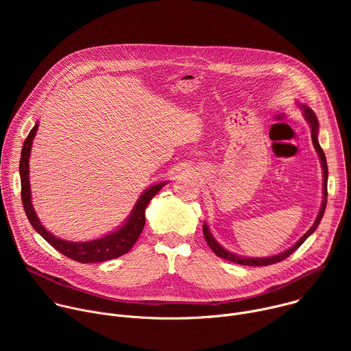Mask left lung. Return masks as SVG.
<instances>
[{"mask_svg":"<svg viewBox=\"0 0 351 351\" xmlns=\"http://www.w3.org/2000/svg\"><path fill=\"white\" fill-rule=\"evenodd\" d=\"M300 107H302V110H303V112H304V118L307 119V122H308V125H310V128H311L313 144H314V147H315V149H317V153H318V157H319V160H321L322 172H324V183H322V187H324V198H322L321 210H319V213H318V215H317V219H315L314 225L307 230V233H306L303 237H300V240H298L293 247L285 250L283 253H280V254H278V256H272V257L257 258V257H243V256H237V254H233V253L228 252L226 248H223V247L214 239V236L211 234V232H210L207 223H204V225H203V233H204L206 241L208 243V245L211 247V250H213V252H214L218 257H221V258H223V260H228V261H232V263H236V264H240V265H252V267H263V265L276 264V263H279V261L287 258L290 254H293V253L295 252V250L307 240V237L311 236V234L315 232V229L318 228V225H319V222H321V219H322V217H324V213H325V208H326V202H328V165H326V158H325V154H324V149L321 148V145H319V143H318V129H319V123H318L317 115H315L314 111H313L310 107H307V106L300 104Z\"/></svg>","mask_w":351,"mask_h":351,"instance_id":"1","label":"left lung"}]
</instances>
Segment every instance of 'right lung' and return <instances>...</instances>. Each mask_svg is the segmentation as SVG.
Segmentation results:
<instances>
[{"instance_id": "obj_1", "label": "right lung", "mask_w": 351, "mask_h": 351, "mask_svg": "<svg viewBox=\"0 0 351 351\" xmlns=\"http://www.w3.org/2000/svg\"><path fill=\"white\" fill-rule=\"evenodd\" d=\"M38 129V123L33 126L29 136L26 137L22 154H21V162H19V173H21V183H22V204L26 213V217L29 222L32 223L33 229L49 244H51L57 252L64 254L65 257L75 260L82 264L88 263H103L107 260L118 258L123 254H126L129 250L133 247V244L137 241L144 223H145V208L148 203L152 202L153 197L168 183L161 182L157 184H153L147 190L143 191V194L138 197L137 203L134 204L130 215L125 221L122 226L115 229L112 233L99 237L90 241H68L64 239H60L49 233L40 219L36 215V211L32 204V194H30V180H29V157L32 152L33 138L36 136V132Z\"/></svg>"}]
</instances>
